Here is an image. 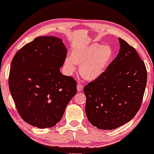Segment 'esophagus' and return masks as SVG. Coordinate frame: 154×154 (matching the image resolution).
Wrapping results in <instances>:
<instances>
[{
  "instance_id": "1",
  "label": "esophagus",
  "mask_w": 154,
  "mask_h": 154,
  "mask_svg": "<svg viewBox=\"0 0 154 154\" xmlns=\"http://www.w3.org/2000/svg\"><path fill=\"white\" fill-rule=\"evenodd\" d=\"M83 86L81 85V83H79L77 85V90H78V92H81L82 90H83Z\"/></svg>"
}]
</instances>
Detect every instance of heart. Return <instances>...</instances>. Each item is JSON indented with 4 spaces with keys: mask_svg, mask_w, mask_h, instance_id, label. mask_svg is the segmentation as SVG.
Segmentation results:
<instances>
[{
    "mask_svg": "<svg viewBox=\"0 0 154 154\" xmlns=\"http://www.w3.org/2000/svg\"><path fill=\"white\" fill-rule=\"evenodd\" d=\"M113 57V50L108 45L92 43L73 51L71 57L65 60V66L69 73L80 64L79 73L84 79L94 81L100 77L109 66Z\"/></svg>",
    "mask_w": 154,
    "mask_h": 154,
    "instance_id": "obj_1",
    "label": "heart"
}]
</instances>
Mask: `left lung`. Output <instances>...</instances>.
Instances as JSON below:
<instances>
[{
    "label": "left lung",
    "mask_w": 154,
    "mask_h": 154,
    "mask_svg": "<svg viewBox=\"0 0 154 154\" xmlns=\"http://www.w3.org/2000/svg\"><path fill=\"white\" fill-rule=\"evenodd\" d=\"M120 50L104 73L84 88L85 113L101 130H113L133 119L140 109L146 85L144 62L135 49L119 38Z\"/></svg>",
    "instance_id": "1"
}]
</instances>
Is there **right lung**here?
Instances as JSON below:
<instances>
[{
  "label": "right lung",
  "mask_w": 154,
  "mask_h": 154,
  "mask_svg": "<svg viewBox=\"0 0 154 154\" xmlns=\"http://www.w3.org/2000/svg\"><path fill=\"white\" fill-rule=\"evenodd\" d=\"M67 49L62 39L39 36L12 61L9 88L22 119L38 128L53 127L76 94V82L61 73Z\"/></svg>",
  "instance_id": "add662e5"
}]
</instances>
